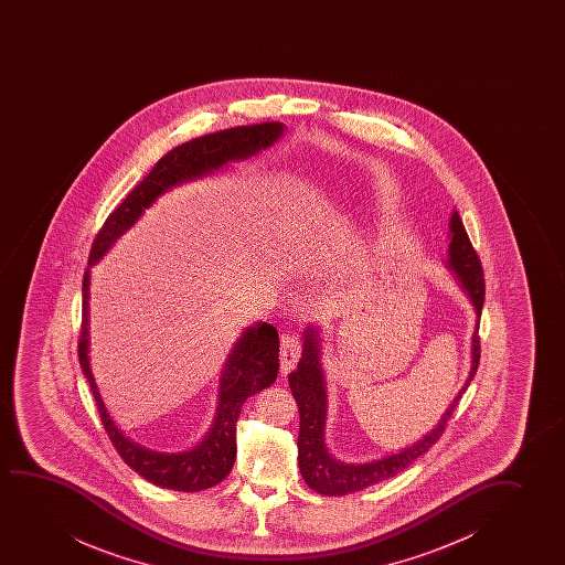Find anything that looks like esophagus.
Segmentation results:
<instances>
[{"label":"esophagus","instance_id":"esophagus-1","mask_svg":"<svg viewBox=\"0 0 565 565\" xmlns=\"http://www.w3.org/2000/svg\"><path fill=\"white\" fill-rule=\"evenodd\" d=\"M299 356H301V341L297 340L295 335L281 338V351H279V371H281V374L294 371Z\"/></svg>","mask_w":565,"mask_h":565}]
</instances>
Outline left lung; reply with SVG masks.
I'll return each mask as SVG.
<instances>
[{
	"mask_svg": "<svg viewBox=\"0 0 565 565\" xmlns=\"http://www.w3.org/2000/svg\"><path fill=\"white\" fill-rule=\"evenodd\" d=\"M448 237L446 264L459 287L463 289V294L469 297L477 315V324H475L471 340V372H469V379L465 380L463 387L456 395V399L441 415L438 425L409 448L399 449L397 454L366 461V463H345L330 454L326 444L328 390H326L324 369H322V335H320L322 332L317 326H307V330L302 332L301 361L297 364V371L289 374V387L301 417L299 440H297L299 469L305 482L318 494H353L376 482L392 479L397 472L407 469L413 461L425 456L426 451L440 440L451 413L456 409L459 399L463 397L465 390L469 387L471 380L475 379L480 359L479 320L482 305H484V274L457 210H454L449 217Z\"/></svg>",
	"mask_w": 565,
	"mask_h": 565,
	"instance_id": "left-lung-1",
	"label": "left lung"
}]
</instances>
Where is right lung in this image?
Masks as SVG:
<instances>
[{"label":"right lung","instance_id":"1","mask_svg":"<svg viewBox=\"0 0 565 565\" xmlns=\"http://www.w3.org/2000/svg\"><path fill=\"white\" fill-rule=\"evenodd\" d=\"M286 131L284 124L243 125L225 131L210 132L199 139L189 140L170 150L156 162L147 178L125 196L124 202L109 214L106 224L94 239L88 268L83 278V328L78 341V363L93 390L94 402L100 413L102 425L109 440L132 471L156 487L170 488L179 492H199L216 487L230 475L237 456V418L241 407L250 395L271 386L278 379L279 340L276 328L266 322L248 326L235 341L227 355L224 371L217 386V407L209 433L194 448L179 454H163L142 448L129 440L109 417L106 405L90 369V335H88V312H90V268L100 263L116 241L137 224L145 210L150 209L158 196L173 186L206 178L222 170L225 163L239 162L270 148Z\"/></svg>","mask_w":565,"mask_h":565}]
</instances>
